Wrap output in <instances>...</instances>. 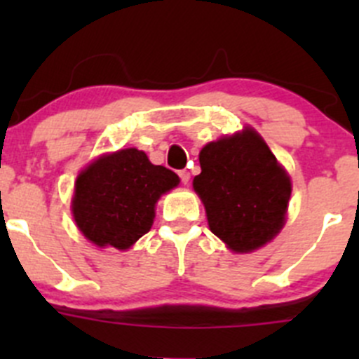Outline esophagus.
<instances>
[{
  "label": "esophagus",
  "mask_w": 359,
  "mask_h": 359,
  "mask_svg": "<svg viewBox=\"0 0 359 359\" xmlns=\"http://www.w3.org/2000/svg\"><path fill=\"white\" fill-rule=\"evenodd\" d=\"M179 177H180V182H182L184 186H187V184H189V180H191V173L187 172V170H180V172H179Z\"/></svg>",
  "instance_id": "obj_1"
}]
</instances>
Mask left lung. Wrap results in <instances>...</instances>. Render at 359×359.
<instances>
[{
	"label": "left lung",
	"instance_id": "8db88e82",
	"mask_svg": "<svg viewBox=\"0 0 359 359\" xmlns=\"http://www.w3.org/2000/svg\"><path fill=\"white\" fill-rule=\"evenodd\" d=\"M193 187L210 231L227 248L248 253L269 243L285 226L292 182L262 137L250 126L206 144Z\"/></svg>",
	"mask_w": 359,
	"mask_h": 359
}]
</instances>
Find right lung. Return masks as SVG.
<instances>
[{
	"label": "right lung",
	"mask_w": 359,
	"mask_h": 359,
	"mask_svg": "<svg viewBox=\"0 0 359 359\" xmlns=\"http://www.w3.org/2000/svg\"><path fill=\"white\" fill-rule=\"evenodd\" d=\"M175 172L128 147L104 154L78 175L71 208L83 236L97 247L128 250L149 233L161 194L179 186Z\"/></svg>",
	"instance_id": "obj_1"
}]
</instances>
